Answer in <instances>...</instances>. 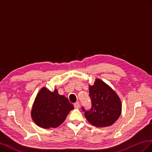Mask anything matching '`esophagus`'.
I'll return each mask as SVG.
<instances>
[{
  "instance_id": "esophagus-1",
  "label": "esophagus",
  "mask_w": 152,
  "mask_h": 152,
  "mask_svg": "<svg viewBox=\"0 0 152 152\" xmlns=\"http://www.w3.org/2000/svg\"><path fill=\"white\" fill-rule=\"evenodd\" d=\"M74 106H75V108H80V104L78 102H76L75 104H74Z\"/></svg>"
}]
</instances>
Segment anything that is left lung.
I'll list each match as a JSON object with an SVG mask.
<instances>
[{
    "label": "left lung",
    "mask_w": 152,
    "mask_h": 152,
    "mask_svg": "<svg viewBox=\"0 0 152 152\" xmlns=\"http://www.w3.org/2000/svg\"><path fill=\"white\" fill-rule=\"evenodd\" d=\"M89 96L92 108L85 111L88 122L97 127L110 126L118 119L122 113V102L118 95L110 86L97 78L93 85H89Z\"/></svg>",
    "instance_id": "8db88e82"
}]
</instances>
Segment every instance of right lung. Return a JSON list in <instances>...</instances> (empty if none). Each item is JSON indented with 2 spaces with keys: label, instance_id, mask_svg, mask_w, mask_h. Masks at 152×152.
Returning a JSON list of instances; mask_svg holds the SVG:
<instances>
[{
  "label": "right lung",
  "instance_id": "1",
  "mask_svg": "<svg viewBox=\"0 0 152 152\" xmlns=\"http://www.w3.org/2000/svg\"><path fill=\"white\" fill-rule=\"evenodd\" d=\"M74 109L69 99L42 87L37 94L31 110V117L37 126L43 129L56 128L66 120L69 113Z\"/></svg>",
  "mask_w": 152,
  "mask_h": 152
}]
</instances>
